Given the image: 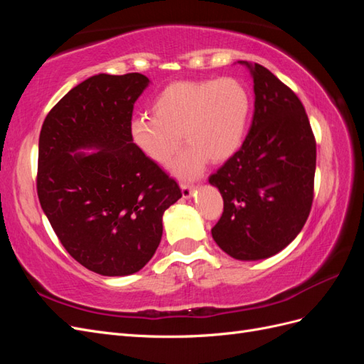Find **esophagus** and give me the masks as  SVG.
Listing matches in <instances>:
<instances>
[{"label": "esophagus", "instance_id": "esophagus-1", "mask_svg": "<svg viewBox=\"0 0 364 364\" xmlns=\"http://www.w3.org/2000/svg\"><path fill=\"white\" fill-rule=\"evenodd\" d=\"M181 188H182V196H183V199H190V197L193 196V191H194V188H196V185L182 183V185H181Z\"/></svg>", "mask_w": 364, "mask_h": 364}]
</instances>
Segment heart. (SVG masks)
I'll use <instances>...</instances> for the list:
<instances>
[{"label": "heart", "mask_w": 364, "mask_h": 364, "mask_svg": "<svg viewBox=\"0 0 364 364\" xmlns=\"http://www.w3.org/2000/svg\"><path fill=\"white\" fill-rule=\"evenodd\" d=\"M249 114V91L234 77L174 82L153 100L151 117L132 119L130 138L142 155L162 167L171 162L183 138L190 146L174 161L173 171L196 178L208 159L217 164L235 155Z\"/></svg>", "instance_id": "heart-1"}]
</instances>
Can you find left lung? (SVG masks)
Segmentation results:
<instances>
[{
	"label": "left lung",
	"mask_w": 364,
	"mask_h": 364,
	"mask_svg": "<svg viewBox=\"0 0 364 364\" xmlns=\"http://www.w3.org/2000/svg\"><path fill=\"white\" fill-rule=\"evenodd\" d=\"M240 63L252 74L255 112L243 146L209 176L223 197L211 232L228 255L255 261L287 247L310 215L316 139L290 87L259 63Z\"/></svg>",
	"instance_id": "obj_1"
}]
</instances>
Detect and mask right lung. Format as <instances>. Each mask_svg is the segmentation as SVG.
<instances>
[{
	"label": "right lung",
	"instance_id": "right-lung-1",
	"mask_svg": "<svg viewBox=\"0 0 364 364\" xmlns=\"http://www.w3.org/2000/svg\"><path fill=\"white\" fill-rule=\"evenodd\" d=\"M149 83L139 73L92 75L60 98L41 129V206L70 255L103 277L146 266L161 243L165 209L182 197L130 138L134 105Z\"/></svg>",
	"mask_w": 364,
	"mask_h": 364
}]
</instances>
